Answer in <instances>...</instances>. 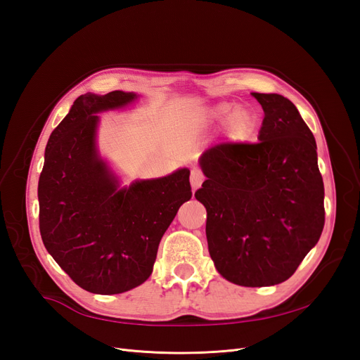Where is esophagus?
<instances>
[{
  "label": "esophagus",
  "instance_id": "obj_1",
  "mask_svg": "<svg viewBox=\"0 0 360 360\" xmlns=\"http://www.w3.org/2000/svg\"><path fill=\"white\" fill-rule=\"evenodd\" d=\"M202 181H204V174L201 172V169L193 168L191 171V186H192V189L197 191L202 184Z\"/></svg>",
  "mask_w": 360,
  "mask_h": 360
}]
</instances>
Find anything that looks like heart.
I'll list each match as a JSON object with an SVG mask.
<instances>
[{
    "label": "heart",
    "mask_w": 360,
    "mask_h": 360,
    "mask_svg": "<svg viewBox=\"0 0 360 360\" xmlns=\"http://www.w3.org/2000/svg\"><path fill=\"white\" fill-rule=\"evenodd\" d=\"M228 115H230V130L236 138H249L257 130V115L250 110H248V108H236V103L233 102L216 103L210 108L209 112H207V117H209L210 122H221V120L226 118Z\"/></svg>",
    "instance_id": "obj_1"
}]
</instances>
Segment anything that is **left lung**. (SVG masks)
Here are the masks:
<instances>
[{"label": "left lung", "mask_w": 360, "mask_h": 360, "mask_svg": "<svg viewBox=\"0 0 360 360\" xmlns=\"http://www.w3.org/2000/svg\"><path fill=\"white\" fill-rule=\"evenodd\" d=\"M264 111L257 144L207 150V180L195 198L207 210L205 236L216 270L233 284L287 281L317 245L324 186L317 144L297 108L281 94L252 93Z\"/></svg>", "instance_id": "obj_1"}]
</instances>
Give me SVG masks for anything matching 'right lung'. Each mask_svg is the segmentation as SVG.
I'll return each mask as SVG.
<instances>
[{"label": "right lung", "instance_id": "right-lung-1", "mask_svg": "<svg viewBox=\"0 0 360 360\" xmlns=\"http://www.w3.org/2000/svg\"><path fill=\"white\" fill-rule=\"evenodd\" d=\"M136 99L124 91L79 96L49 136L39 179L43 245L75 284L96 294L124 292L148 279L162 236L192 197L188 168L120 186L101 158L97 114Z\"/></svg>", "mask_w": 360, "mask_h": 360}]
</instances>
